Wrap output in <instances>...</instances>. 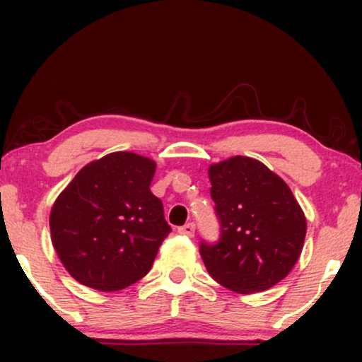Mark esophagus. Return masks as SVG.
Masks as SVG:
<instances>
[{
    "label": "esophagus",
    "instance_id": "obj_1",
    "mask_svg": "<svg viewBox=\"0 0 362 362\" xmlns=\"http://www.w3.org/2000/svg\"><path fill=\"white\" fill-rule=\"evenodd\" d=\"M194 231H195L194 223H187V224H184V226L178 228V233L184 235V236H194Z\"/></svg>",
    "mask_w": 362,
    "mask_h": 362
}]
</instances>
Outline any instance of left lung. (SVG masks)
I'll return each instance as SVG.
<instances>
[{
	"label": "left lung",
	"mask_w": 362,
	"mask_h": 362,
	"mask_svg": "<svg viewBox=\"0 0 362 362\" xmlns=\"http://www.w3.org/2000/svg\"><path fill=\"white\" fill-rule=\"evenodd\" d=\"M219 240L201 242L209 276L240 294L265 291L294 267L306 218L293 192L264 163L233 156L209 167Z\"/></svg>",
	"instance_id": "obj_1"
}]
</instances>
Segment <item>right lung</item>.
Instances as JSON below:
<instances>
[{"label": "right lung", "instance_id": "right-lung-1", "mask_svg": "<svg viewBox=\"0 0 362 362\" xmlns=\"http://www.w3.org/2000/svg\"><path fill=\"white\" fill-rule=\"evenodd\" d=\"M156 163L117 151L83 167L54 202L49 226L62 265L83 286L120 291L151 269L172 228L151 194Z\"/></svg>", "mask_w": 362, "mask_h": 362}]
</instances>
